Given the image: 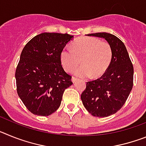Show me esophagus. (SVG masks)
<instances>
[{
    "instance_id": "34e87169",
    "label": "esophagus",
    "mask_w": 146,
    "mask_h": 146,
    "mask_svg": "<svg viewBox=\"0 0 146 146\" xmlns=\"http://www.w3.org/2000/svg\"><path fill=\"white\" fill-rule=\"evenodd\" d=\"M72 82H75L77 80V78L76 77H72Z\"/></svg>"
}]
</instances>
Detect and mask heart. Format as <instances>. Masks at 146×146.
<instances>
[{
    "instance_id": "b5f03b06",
    "label": "heart",
    "mask_w": 146,
    "mask_h": 146,
    "mask_svg": "<svg viewBox=\"0 0 146 146\" xmlns=\"http://www.w3.org/2000/svg\"><path fill=\"white\" fill-rule=\"evenodd\" d=\"M111 45L107 42L91 36L79 38L73 43L72 48L66 46L60 54V63L66 72L76 70L79 77L97 78L105 73L113 59Z\"/></svg>"
}]
</instances>
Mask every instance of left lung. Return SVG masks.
<instances>
[{"label": "left lung", "instance_id": "obj_1", "mask_svg": "<svg viewBox=\"0 0 146 146\" xmlns=\"http://www.w3.org/2000/svg\"><path fill=\"white\" fill-rule=\"evenodd\" d=\"M88 36L104 38L113 49V59L108 70L98 79L86 82L81 94L88 111L94 116L104 118L117 113L126 102L133 87V64L124 44L117 36L108 33Z\"/></svg>", "mask_w": 146, "mask_h": 146}]
</instances>
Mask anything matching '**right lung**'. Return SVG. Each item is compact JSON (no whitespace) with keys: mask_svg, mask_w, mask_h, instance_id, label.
<instances>
[{"mask_svg":"<svg viewBox=\"0 0 146 146\" xmlns=\"http://www.w3.org/2000/svg\"><path fill=\"white\" fill-rule=\"evenodd\" d=\"M72 36L43 33L25 44L15 72L17 92L31 113L47 116L58 109L72 76L62 67L60 54Z\"/></svg>","mask_w":146,"mask_h":146,"instance_id":"obj_1","label":"right lung"}]
</instances>
